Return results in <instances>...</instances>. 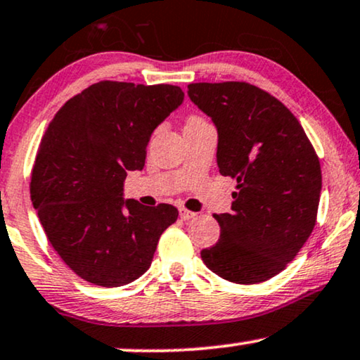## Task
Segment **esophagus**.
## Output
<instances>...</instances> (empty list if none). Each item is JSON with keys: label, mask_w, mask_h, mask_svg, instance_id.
Here are the masks:
<instances>
[{"label": "esophagus", "mask_w": 360, "mask_h": 360, "mask_svg": "<svg viewBox=\"0 0 360 360\" xmlns=\"http://www.w3.org/2000/svg\"><path fill=\"white\" fill-rule=\"evenodd\" d=\"M179 217L183 219V220H191V219L195 217V212H191V210L181 207L179 209Z\"/></svg>", "instance_id": "34e87169"}]
</instances>
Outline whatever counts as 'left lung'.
<instances>
[{
    "label": "left lung",
    "mask_w": 360,
    "mask_h": 360,
    "mask_svg": "<svg viewBox=\"0 0 360 360\" xmlns=\"http://www.w3.org/2000/svg\"><path fill=\"white\" fill-rule=\"evenodd\" d=\"M191 102L217 128V166L237 179L232 212L214 215L220 238L200 258L224 280L262 283L296 257L313 232L321 166L298 120L245 82L189 84Z\"/></svg>",
    "instance_id": "obj_1"
}]
</instances>
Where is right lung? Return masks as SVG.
Returning a JSON list of instances; mask_svg holds the SVG:
<instances>
[{
	"mask_svg": "<svg viewBox=\"0 0 360 360\" xmlns=\"http://www.w3.org/2000/svg\"><path fill=\"white\" fill-rule=\"evenodd\" d=\"M183 102L176 85L105 80L70 98L42 136L32 205L54 250L89 283L135 281L176 222L174 205L124 199L123 186L128 171L145 167L153 131Z\"/></svg>",
	"mask_w": 360,
	"mask_h": 360,
	"instance_id": "obj_1",
	"label": "right lung"
}]
</instances>
